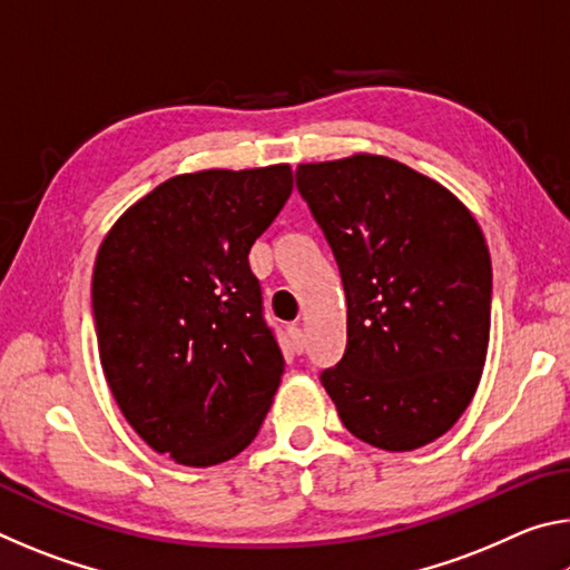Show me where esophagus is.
<instances>
[{
	"label": "esophagus",
	"mask_w": 570,
	"mask_h": 570,
	"mask_svg": "<svg viewBox=\"0 0 570 570\" xmlns=\"http://www.w3.org/2000/svg\"><path fill=\"white\" fill-rule=\"evenodd\" d=\"M288 336H292V344H294V350L302 354L304 352V346H306V340H304V332L298 330V326H292V330H288Z\"/></svg>",
	"instance_id": "esophagus-1"
}]
</instances>
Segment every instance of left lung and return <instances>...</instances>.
I'll return each instance as SVG.
<instances>
[{
  "label": "left lung",
  "mask_w": 570,
  "mask_h": 570,
  "mask_svg": "<svg viewBox=\"0 0 570 570\" xmlns=\"http://www.w3.org/2000/svg\"><path fill=\"white\" fill-rule=\"evenodd\" d=\"M296 186L346 296V352L322 372L344 428L390 452L442 438L475 397L490 342L493 268L475 216L372 153L302 163Z\"/></svg>",
  "instance_id": "8db88e82"
}]
</instances>
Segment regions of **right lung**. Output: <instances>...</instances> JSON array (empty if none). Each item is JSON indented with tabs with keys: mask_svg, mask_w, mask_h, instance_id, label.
<instances>
[{
	"mask_svg": "<svg viewBox=\"0 0 570 570\" xmlns=\"http://www.w3.org/2000/svg\"><path fill=\"white\" fill-rule=\"evenodd\" d=\"M292 188L288 163L180 173L102 238L92 314L105 380L130 428L178 465L236 458L272 407L284 356L248 250Z\"/></svg>",
	"mask_w": 570,
	"mask_h": 570,
	"instance_id": "add662e5",
	"label": "right lung"
}]
</instances>
